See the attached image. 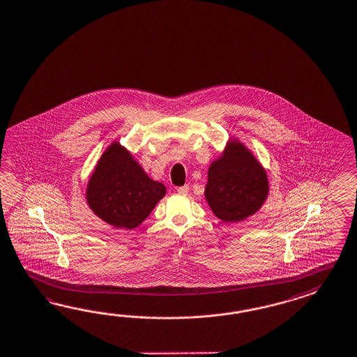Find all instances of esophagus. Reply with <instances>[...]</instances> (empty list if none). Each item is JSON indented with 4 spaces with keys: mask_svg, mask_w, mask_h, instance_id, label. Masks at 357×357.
Instances as JSON below:
<instances>
[{
    "mask_svg": "<svg viewBox=\"0 0 357 357\" xmlns=\"http://www.w3.org/2000/svg\"><path fill=\"white\" fill-rule=\"evenodd\" d=\"M176 192L181 195H187L190 192V187L188 185H183V187H178Z\"/></svg>",
    "mask_w": 357,
    "mask_h": 357,
    "instance_id": "1",
    "label": "esophagus"
}]
</instances>
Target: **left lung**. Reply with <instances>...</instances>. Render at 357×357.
Segmentation results:
<instances>
[{"mask_svg":"<svg viewBox=\"0 0 357 357\" xmlns=\"http://www.w3.org/2000/svg\"><path fill=\"white\" fill-rule=\"evenodd\" d=\"M270 184L266 169L237 137H230L207 172L205 198L224 222H243L266 202Z\"/></svg>","mask_w":357,"mask_h":357,"instance_id":"obj_1","label":"left lung"}]
</instances>
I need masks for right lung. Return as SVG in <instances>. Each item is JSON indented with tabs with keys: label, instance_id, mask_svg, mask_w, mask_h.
Wrapping results in <instances>:
<instances>
[{
	"label": "right lung",
	"instance_id": "1",
	"mask_svg": "<svg viewBox=\"0 0 357 357\" xmlns=\"http://www.w3.org/2000/svg\"><path fill=\"white\" fill-rule=\"evenodd\" d=\"M165 195L167 187L150 178L118 139L103 151L86 187V202L92 213L118 229L141 225Z\"/></svg>",
	"mask_w": 357,
	"mask_h": 357
}]
</instances>
